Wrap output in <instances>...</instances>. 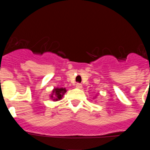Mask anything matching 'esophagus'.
I'll return each instance as SVG.
<instances>
[{"label":"esophagus","instance_id":"esophagus-1","mask_svg":"<svg viewBox=\"0 0 150 150\" xmlns=\"http://www.w3.org/2000/svg\"><path fill=\"white\" fill-rule=\"evenodd\" d=\"M76 87L77 88H83V86H82V85L80 84V83H76Z\"/></svg>","mask_w":150,"mask_h":150}]
</instances>
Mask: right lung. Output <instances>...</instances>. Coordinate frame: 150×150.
Here are the masks:
<instances>
[{
    "label": "right lung",
    "mask_w": 150,
    "mask_h": 150,
    "mask_svg": "<svg viewBox=\"0 0 150 150\" xmlns=\"http://www.w3.org/2000/svg\"><path fill=\"white\" fill-rule=\"evenodd\" d=\"M65 92H66L65 88H55V89L52 91V95H55V98H54L53 95H52L51 97L52 98H54L53 100H60V99L62 98V96H63L64 93H65Z\"/></svg>",
    "instance_id": "add662e5"
}]
</instances>
